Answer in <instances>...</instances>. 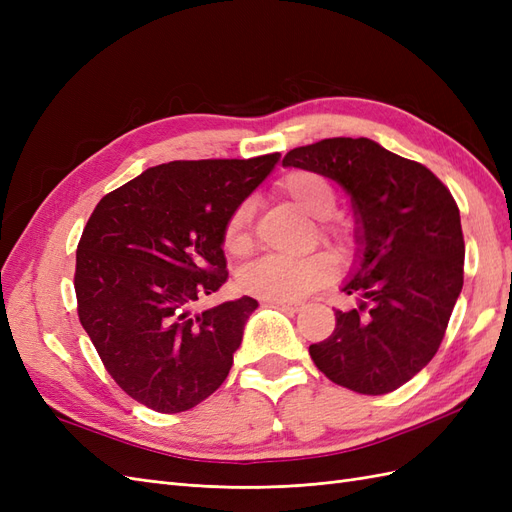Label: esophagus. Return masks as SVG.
<instances>
[{
	"label": "esophagus",
	"mask_w": 512,
	"mask_h": 512,
	"mask_svg": "<svg viewBox=\"0 0 512 512\" xmlns=\"http://www.w3.org/2000/svg\"><path fill=\"white\" fill-rule=\"evenodd\" d=\"M267 303L275 305V307H282V309H286V312H299V309H301V303H294V301L275 299V301H267Z\"/></svg>",
	"instance_id": "1"
}]
</instances>
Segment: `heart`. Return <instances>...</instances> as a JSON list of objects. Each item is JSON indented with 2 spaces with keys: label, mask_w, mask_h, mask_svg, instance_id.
I'll return each mask as SVG.
<instances>
[{
  "label": "heart",
  "mask_w": 512,
  "mask_h": 512,
  "mask_svg": "<svg viewBox=\"0 0 512 512\" xmlns=\"http://www.w3.org/2000/svg\"><path fill=\"white\" fill-rule=\"evenodd\" d=\"M280 188L294 207L314 220L329 218L337 203L331 181L314 173V170H292L282 179ZM320 235L335 243L346 239L344 228L331 222L320 226ZM224 245L235 256H243L252 250L254 237L250 203H241L230 213L224 226ZM335 271L337 265L329 254H312L297 260L260 258L241 271L239 288L265 301H299L320 286L329 284Z\"/></svg>",
  "instance_id": "obj_1"
}]
</instances>
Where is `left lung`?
Here are the masks:
<instances>
[{
  "label": "left lung",
  "instance_id": "8db88e82",
  "mask_svg": "<svg viewBox=\"0 0 512 512\" xmlns=\"http://www.w3.org/2000/svg\"><path fill=\"white\" fill-rule=\"evenodd\" d=\"M286 168L333 179L350 196L356 260L329 339L309 346L324 376L363 395H384L414 378L438 352L463 286L457 203L423 164L369 138H324L297 147Z\"/></svg>",
  "mask_w": 512,
  "mask_h": 512
}]
</instances>
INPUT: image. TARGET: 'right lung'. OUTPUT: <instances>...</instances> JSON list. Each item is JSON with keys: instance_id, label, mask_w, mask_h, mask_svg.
Here are the masks:
<instances>
[{"instance_id": "add662e5", "label": "right lung", "mask_w": 512, "mask_h": 512, "mask_svg": "<svg viewBox=\"0 0 512 512\" xmlns=\"http://www.w3.org/2000/svg\"><path fill=\"white\" fill-rule=\"evenodd\" d=\"M277 162L280 153L160 164L91 213L76 250L79 318L108 374L138 404L177 414L226 380L258 301L205 312L192 303L228 280L226 220Z\"/></svg>"}]
</instances>
